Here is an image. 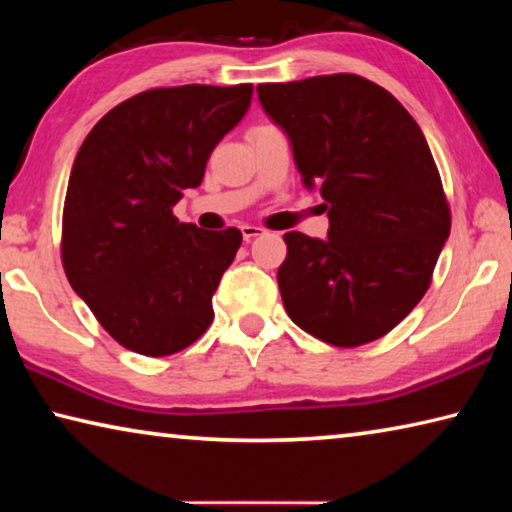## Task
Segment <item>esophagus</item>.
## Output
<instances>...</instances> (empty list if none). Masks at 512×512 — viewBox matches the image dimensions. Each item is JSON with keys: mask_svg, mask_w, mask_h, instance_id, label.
<instances>
[{"mask_svg": "<svg viewBox=\"0 0 512 512\" xmlns=\"http://www.w3.org/2000/svg\"><path fill=\"white\" fill-rule=\"evenodd\" d=\"M241 235H244V241H250L264 235V228H259V225H241Z\"/></svg>", "mask_w": 512, "mask_h": 512, "instance_id": "esophagus-1", "label": "esophagus"}]
</instances>
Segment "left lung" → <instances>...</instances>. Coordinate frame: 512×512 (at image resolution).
<instances>
[{
	"label": "left lung",
	"instance_id": "left-lung-1",
	"mask_svg": "<svg viewBox=\"0 0 512 512\" xmlns=\"http://www.w3.org/2000/svg\"><path fill=\"white\" fill-rule=\"evenodd\" d=\"M257 94L329 216L325 241L284 235V309L336 348L377 341L427 293L452 228L429 144L391 92L357 74L262 83Z\"/></svg>",
	"mask_w": 512,
	"mask_h": 512
}]
</instances>
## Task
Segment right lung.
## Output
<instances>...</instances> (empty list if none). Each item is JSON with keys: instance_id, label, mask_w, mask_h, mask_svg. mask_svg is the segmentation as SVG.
<instances>
[{"instance_id": "add662e5", "label": "right lung", "mask_w": 512, "mask_h": 512, "mask_svg": "<svg viewBox=\"0 0 512 512\" xmlns=\"http://www.w3.org/2000/svg\"><path fill=\"white\" fill-rule=\"evenodd\" d=\"M253 85H176L121 101L92 128L69 173L60 259L72 289L126 350L167 357L201 339L212 296L241 246L237 228L180 223Z\"/></svg>"}]
</instances>
